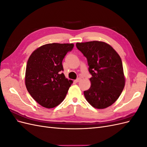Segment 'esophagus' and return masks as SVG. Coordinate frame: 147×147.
Here are the masks:
<instances>
[{"label": "esophagus", "instance_id": "esophagus-1", "mask_svg": "<svg viewBox=\"0 0 147 147\" xmlns=\"http://www.w3.org/2000/svg\"><path fill=\"white\" fill-rule=\"evenodd\" d=\"M81 80H82V78H78L77 80H75V82H79L80 81H81Z\"/></svg>", "mask_w": 147, "mask_h": 147}]
</instances>
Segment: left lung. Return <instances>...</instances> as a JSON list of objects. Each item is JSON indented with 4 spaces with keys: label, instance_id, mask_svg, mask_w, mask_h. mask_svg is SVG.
I'll return each instance as SVG.
<instances>
[{
    "label": "left lung",
    "instance_id": "8db88e82",
    "mask_svg": "<svg viewBox=\"0 0 147 147\" xmlns=\"http://www.w3.org/2000/svg\"><path fill=\"white\" fill-rule=\"evenodd\" d=\"M85 56L89 65L91 87L84 91L88 103L104 109L116 101L125 85L121 59L112 46L104 42L91 41L76 43Z\"/></svg>",
    "mask_w": 147,
    "mask_h": 147
}]
</instances>
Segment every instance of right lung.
<instances>
[{
	"mask_svg": "<svg viewBox=\"0 0 147 147\" xmlns=\"http://www.w3.org/2000/svg\"><path fill=\"white\" fill-rule=\"evenodd\" d=\"M74 43H48L38 47L29 56L25 74V84L38 104L54 108L65 98L73 83L66 78L62 62Z\"/></svg>",
	"mask_w": 147,
	"mask_h": 147,
	"instance_id": "obj_1",
	"label": "right lung"
}]
</instances>
